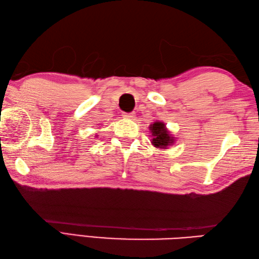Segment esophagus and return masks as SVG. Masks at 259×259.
<instances>
[{"label":"esophagus","mask_w":259,"mask_h":259,"mask_svg":"<svg viewBox=\"0 0 259 259\" xmlns=\"http://www.w3.org/2000/svg\"><path fill=\"white\" fill-rule=\"evenodd\" d=\"M122 117L124 118V119H133L134 117H135V114L131 112V113H128V112H123L122 113Z\"/></svg>","instance_id":"esophagus-1"}]
</instances>
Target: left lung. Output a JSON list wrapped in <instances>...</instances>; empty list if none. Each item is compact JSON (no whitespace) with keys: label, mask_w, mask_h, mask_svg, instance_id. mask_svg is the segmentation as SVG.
I'll list each match as a JSON object with an SVG mask.
<instances>
[{"label":"left lung","mask_w":259,"mask_h":259,"mask_svg":"<svg viewBox=\"0 0 259 259\" xmlns=\"http://www.w3.org/2000/svg\"><path fill=\"white\" fill-rule=\"evenodd\" d=\"M163 122H153L149 126L152 133V145L157 148H166L169 145L174 144V137L169 135V131L166 129Z\"/></svg>","instance_id":"left-lung-1"}]
</instances>
